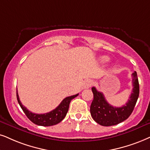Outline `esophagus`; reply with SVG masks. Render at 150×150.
Here are the masks:
<instances>
[{"instance_id": "esophagus-1", "label": "esophagus", "mask_w": 150, "mask_h": 150, "mask_svg": "<svg viewBox=\"0 0 150 150\" xmlns=\"http://www.w3.org/2000/svg\"><path fill=\"white\" fill-rule=\"evenodd\" d=\"M93 84V80H91V79H88V80H86L84 82V86L85 88H90Z\"/></svg>"}]
</instances>
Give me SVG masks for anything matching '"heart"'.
Returning a JSON list of instances; mask_svg holds the SVG:
<instances>
[{"instance_id":"obj_1","label":"heart","mask_w":150,"mask_h":150,"mask_svg":"<svg viewBox=\"0 0 150 150\" xmlns=\"http://www.w3.org/2000/svg\"><path fill=\"white\" fill-rule=\"evenodd\" d=\"M100 62H102V63H107V62H109V58L108 57H105V56H104V57H102L101 58H100Z\"/></svg>"}]
</instances>
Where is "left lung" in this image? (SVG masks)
<instances>
[{
  "mask_svg": "<svg viewBox=\"0 0 150 150\" xmlns=\"http://www.w3.org/2000/svg\"><path fill=\"white\" fill-rule=\"evenodd\" d=\"M133 89L129 99L120 107H115L109 105L102 92L98 91L95 87H92L93 100L91 105L90 111L93 119L102 126H112L127 120L135 107L139 96V84L136 71L132 73Z\"/></svg>",
  "mask_w": 150,
  "mask_h": 150,
  "instance_id": "left-lung-1",
  "label": "left lung"
}]
</instances>
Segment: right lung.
I'll list each match as a JSON object with an SVG mask.
<instances>
[{"label": "right lung", "mask_w": 150, "mask_h": 150, "mask_svg": "<svg viewBox=\"0 0 150 150\" xmlns=\"http://www.w3.org/2000/svg\"><path fill=\"white\" fill-rule=\"evenodd\" d=\"M78 95L79 94H76L74 95V96H69V97H66V98H64L61 103H60V105L56 109L50 111V112L43 113V114H38V113H32L27 108L25 107L22 105L16 91L17 100H18L20 107H21L22 110L23 111L25 114L26 115V116L29 118L30 120H31L35 124L37 125L44 127L54 125L58 124V123L61 122L64 117H65L66 113H67L68 111H69L70 102H71V101L73 98L77 97Z\"/></svg>", "instance_id": "add662e5"}]
</instances>
